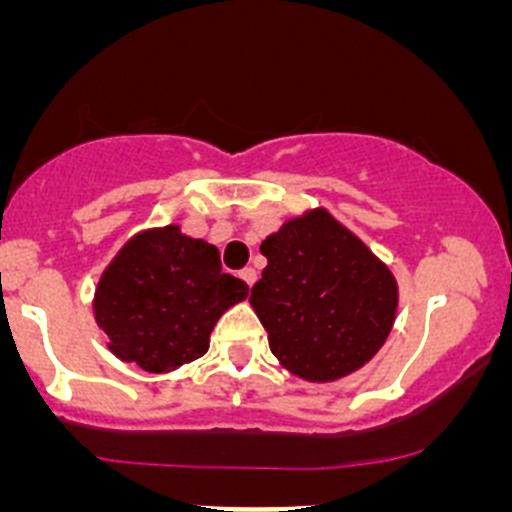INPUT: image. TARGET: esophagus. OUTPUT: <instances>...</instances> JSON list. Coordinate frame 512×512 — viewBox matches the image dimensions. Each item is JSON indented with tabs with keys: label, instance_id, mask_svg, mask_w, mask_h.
I'll return each instance as SVG.
<instances>
[{
	"label": "esophagus",
	"instance_id": "obj_1",
	"mask_svg": "<svg viewBox=\"0 0 512 512\" xmlns=\"http://www.w3.org/2000/svg\"><path fill=\"white\" fill-rule=\"evenodd\" d=\"M240 277L247 282V287H252L257 282V270L255 267H245V270L240 272Z\"/></svg>",
	"mask_w": 512,
	"mask_h": 512
}]
</instances>
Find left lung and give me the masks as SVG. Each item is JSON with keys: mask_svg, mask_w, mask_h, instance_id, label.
Instances as JSON below:
<instances>
[{"mask_svg": "<svg viewBox=\"0 0 512 512\" xmlns=\"http://www.w3.org/2000/svg\"><path fill=\"white\" fill-rule=\"evenodd\" d=\"M250 304L289 374L329 384L374 359L399 307L394 272L327 208L304 210L262 240Z\"/></svg>", "mask_w": 512, "mask_h": 512, "instance_id": "left-lung-1", "label": "left lung"}]
</instances>
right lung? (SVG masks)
<instances>
[{
    "label": "right lung",
    "mask_w": 512,
    "mask_h": 512,
    "mask_svg": "<svg viewBox=\"0 0 512 512\" xmlns=\"http://www.w3.org/2000/svg\"><path fill=\"white\" fill-rule=\"evenodd\" d=\"M250 287L227 275L218 247L180 225L133 235L98 277L94 317L121 361L168 374L200 359L210 332Z\"/></svg>",
    "instance_id": "obj_1"
}]
</instances>
